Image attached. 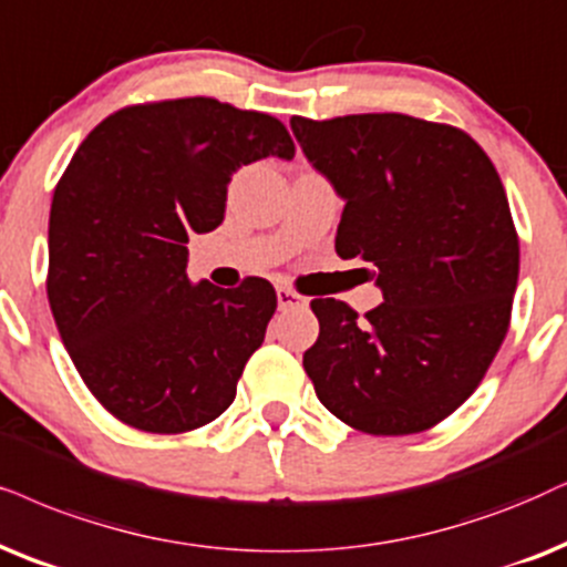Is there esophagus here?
Here are the masks:
<instances>
[{
    "label": "esophagus",
    "instance_id": "esophagus-1",
    "mask_svg": "<svg viewBox=\"0 0 567 567\" xmlns=\"http://www.w3.org/2000/svg\"><path fill=\"white\" fill-rule=\"evenodd\" d=\"M277 306L282 308H306L308 306V298H303V296H298L296 290H290V288H277Z\"/></svg>",
    "mask_w": 567,
    "mask_h": 567
}]
</instances>
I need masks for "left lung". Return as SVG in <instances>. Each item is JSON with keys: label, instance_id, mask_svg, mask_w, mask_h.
<instances>
[{"label": "left lung", "instance_id": "1", "mask_svg": "<svg viewBox=\"0 0 567 567\" xmlns=\"http://www.w3.org/2000/svg\"><path fill=\"white\" fill-rule=\"evenodd\" d=\"M290 127L346 200L337 254L374 264L384 296L367 321L334 298L311 300L319 340L306 374L358 432L432 429L471 398L511 321L520 254L503 181L471 135L408 114Z\"/></svg>", "mask_w": 567, "mask_h": 567}]
</instances>
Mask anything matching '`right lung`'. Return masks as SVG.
I'll use <instances>...</instances> for the list:
<instances>
[{
    "mask_svg": "<svg viewBox=\"0 0 567 567\" xmlns=\"http://www.w3.org/2000/svg\"><path fill=\"white\" fill-rule=\"evenodd\" d=\"M267 156H296L279 120L175 99L110 114L56 183L49 306L78 374L123 424L181 434L235 400L275 288L190 282L185 243L221 225L233 175Z\"/></svg>",
    "mask_w": 567,
    "mask_h": 567,
    "instance_id": "right-lung-1",
    "label": "right lung"
}]
</instances>
